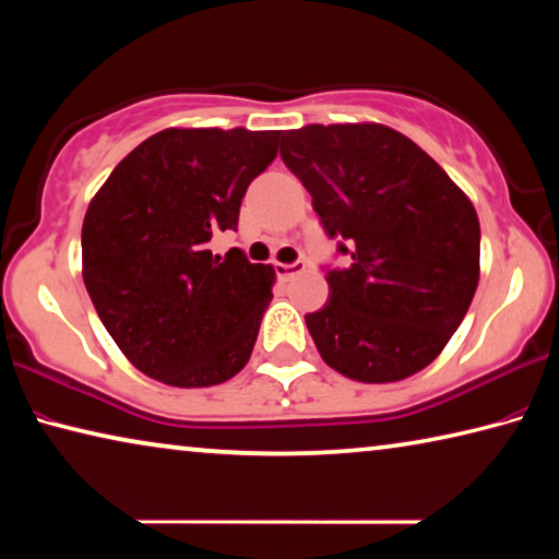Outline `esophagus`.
Returning a JSON list of instances; mask_svg holds the SVG:
<instances>
[{
    "mask_svg": "<svg viewBox=\"0 0 559 559\" xmlns=\"http://www.w3.org/2000/svg\"><path fill=\"white\" fill-rule=\"evenodd\" d=\"M306 266L308 263L302 261V259H298V261H293V263H273V269H276V276L278 278H283V281H288V278H293V276H298V273H302L306 271Z\"/></svg>",
    "mask_w": 559,
    "mask_h": 559,
    "instance_id": "34e87169",
    "label": "esophagus"
}]
</instances>
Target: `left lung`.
Segmentation results:
<instances>
[{"mask_svg":"<svg viewBox=\"0 0 559 559\" xmlns=\"http://www.w3.org/2000/svg\"><path fill=\"white\" fill-rule=\"evenodd\" d=\"M281 157L313 197L347 266L306 325L320 357L357 382H396L456 333L478 286L468 197L409 138L377 122L286 130Z\"/></svg>","mask_w":559,"mask_h":559,"instance_id":"1","label":"left lung"}]
</instances>
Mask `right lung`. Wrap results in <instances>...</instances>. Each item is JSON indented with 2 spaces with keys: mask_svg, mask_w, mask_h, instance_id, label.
<instances>
[{
  "mask_svg": "<svg viewBox=\"0 0 559 559\" xmlns=\"http://www.w3.org/2000/svg\"><path fill=\"white\" fill-rule=\"evenodd\" d=\"M278 130H179L112 169L83 219V283L132 365L173 386L226 382L249 362L276 273L241 249L214 257Z\"/></svg>",
  "mask_w": 559,
  "mask_h": 559,
  "instance_id": "add662e5",
  "label": "right lung"
}]
</instances>
